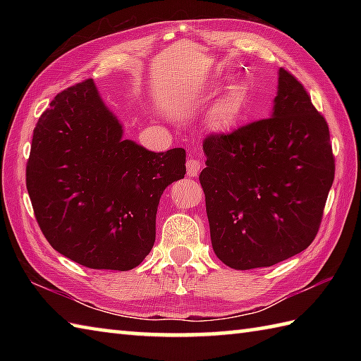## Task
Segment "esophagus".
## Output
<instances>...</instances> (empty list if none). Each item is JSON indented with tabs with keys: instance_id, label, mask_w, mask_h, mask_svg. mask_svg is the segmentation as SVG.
Masks as SVG:
<instances>
[{
	"instance_id": "obj_1",
	"label": "esophagus",
	"mask_w": 361,
	"mask_h": 361,
	"mask_svg": "<svg viewBox=\"0 0 361 361\" xmlns=\"http://www.w3.org/2000/svg\"><path fill=\"white\" fill-rule=\"evenodd\" d=\"M186 166H188V176H197L198 173H200L203 164H202L200 159L190 157L188 159V164Z\"/></svg>"
}]
</instances>
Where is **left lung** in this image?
Returning a JSON list of instances; mask_svg holds the SVG:
<instances>
[{
	"instance_id": "left-lung-1",
	"label": "left lung",
	"mask_w": 361,
	"mask_h": 361,
	"mask_svg": "<svg viewBox=\"0 0 361 361\" xmlns=\"http://www.w3.org/2000/svg\"><path fill=\"white\" fill-rule=\"evenodd\" d=\"M211 242L235 270L271 267L317 237L335 176L331 133L293 74L281 68L271 118L204 137Z\"/></svg>"
}]
</instances>
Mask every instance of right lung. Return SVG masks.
<instances>
[{
  "instance_id": "right-lung-1",
  "label": "right lung",
  "mask_w": 361,
  "mask_h": 361,
  "mask_svg": "<svg viewBox=\"0 0 361 361\" xmlns=\"http://www.w3.org/2000/svg\"><path fill=\"white\" fill-rule=\"evenodd\" d=\"M185 173V149L155 153L122 140L88 79L59 93L38 119L26 188L54 250L94 270L127 271L150 252L161 194Z\"/></svg>"
}]
</instances>
